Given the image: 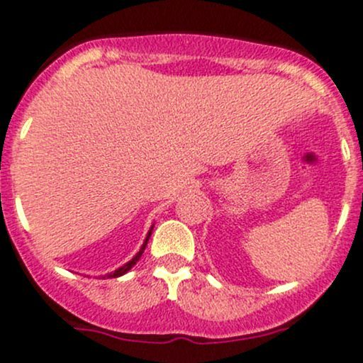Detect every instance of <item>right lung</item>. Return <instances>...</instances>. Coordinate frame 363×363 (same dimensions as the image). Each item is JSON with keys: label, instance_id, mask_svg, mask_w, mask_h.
<instances>
[{"label": "right lung", "instance_id": "1", "mask_svg": "<svg viewBox=\"0 0 363 363\" xmlns=\"http://www.w3.org/2000/svg\"><path fill=\"white\" fill-rule=\"evenodd\" d=\"M155 226V225H152ZM152 226H151V230H149V233H147V237H145V240H144V244H142V247H140V251L137 252V255L133 256V258L130 259V262L128 263H124L123 267H119V269L117 270H113V272H111V274H107V276L105 277H121V276H124V274L128 272V270L131 269V267L135 265V263L138 262V259H140V256H142V252H144V250H145V246H147V240H149V237H151V233H152Z\"/></svg>", "mask_w": 363, "mask_h": 363}]
</instances>
